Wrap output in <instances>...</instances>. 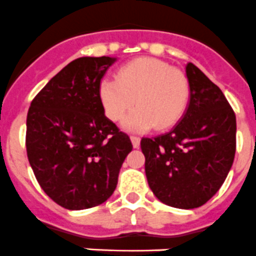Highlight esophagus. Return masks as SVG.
<instances>
[{"mask_svg": "<svg viewBox=\"0 0 256 256\" xmlns=\"http://www.w3.org/2000/svg\"><path fill=\"white\" fill-rule=\"evenodd\" d=\"M130 139H132V147L139 148V146H140V139H139L138 136H130Z\"/></svg>", "mask_w": 256, "mask_h": 256, "instance_id": "1", "label": "esophagus"}]
</instances>
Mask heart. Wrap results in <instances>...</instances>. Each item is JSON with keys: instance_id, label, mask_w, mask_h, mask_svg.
<instances>
[{"instance_id": "heart-1", "label": "heart", "mask_w": 256, "mask_h": 256, "mask_svg": "<svg viewBox=\"0 0 256 256\" xmlns=\"http://www.w3.org/2000/svg\"><path fill=\"white\" fill-rule=\"evenodd\" d=\"M98 98L112 121H121L132 106L136 108L124 118L130 132L160 130L174 126L190 102V84L186 75L161 60H134L118 68L116 78L98 83Z\"/></svg>"}]
</instances>
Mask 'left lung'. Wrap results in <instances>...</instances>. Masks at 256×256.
Masks as SVG:
<instances>
[{"label":"left lung","instance_id":"obj_1","mask_svg":"<svg viewBox=\"0 0 256 256\" xmlns=\"http://www.w3.org/2000/svg\"><path fill=\"white\" fill-rule=\"evenodd\" d=\"M190 102L169 132L143 138L146 176L164 204L192 210L224 184L236 154V114L218 86L192 64L186 66Z\"/></svg>","mask_w":256,"mask_h":256}]
</instances>
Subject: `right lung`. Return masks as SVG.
I'll return each mask as SVG.
<instances>
[{"mask_svg": "<svg viewBox=\"0 0 256 256\" xmlns=\"http://www.w3.org/2000/svg\"><path fill=\"white\" fill-rule=\"evenodd\" d=\"M114 57H80L46 83L27 114L30 165L45 194L66 210L108 200L132 150L130 138L105 116L98 83Z\"/></svg>", "mask_w": 256, "mask_h": 256, "instance_id": "1", "label": "right lung"}]
</instances>
